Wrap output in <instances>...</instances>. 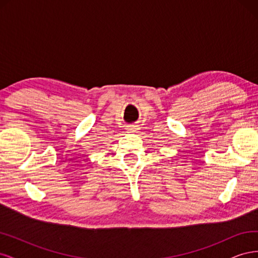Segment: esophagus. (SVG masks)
<instances>
[{"instance_id":"obj_1","label":"esophagus","mask_w":258,"mask_h":258,"mask_svg":"<svg viewBox=\"0 0 258 258\" xmlns=\"http://www.w3.org/2000/svg\"><path fill=\"white\" fill-rule=\"evenodd\" d=\"M138 129L139 128H138L137 124H130V126H128V128H127L128 132H137Z\"/></svg>"}]
</instances>
